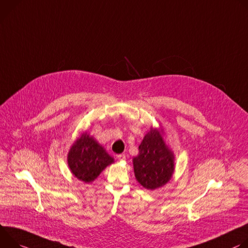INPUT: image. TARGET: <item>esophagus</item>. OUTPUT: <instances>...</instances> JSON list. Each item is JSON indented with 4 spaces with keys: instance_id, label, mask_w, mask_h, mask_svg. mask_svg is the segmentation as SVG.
<instances>
[{
    "instance_id": "1",
    "label": "esophagus",
    "mask_w": 248,
    "mask_h": 248,
    "mask_svg": "<svg viewBox=\"0 0 248 248\" xmlns=\"http://www.w3.org/2000/svg\"><path fill=\"white\" fill-rule=\"evenodd\" d=\"M117 158L119 160H125L126 159V155L124 154H120V155H117Z\"/></svg>"
}]
</instances>
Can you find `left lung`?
I'll use <instances>...</instances> for the list:
<instances>
[{"instance_id":"left-lung-1","label":"left lung","mask_w":248,"mask_h":248,"mask_svg":"<svg viewBox=\"0 0 248 248\" xmlns=\"http://www.w3.org/2000/svg\"><path fill=\"white\" fill-rule=\"evenodd\" d=\"M133 164L137 180L147 189H156L170 181L174 170L173 155L157 130H151L144 137Z\"/></svg>"}]
</instances>
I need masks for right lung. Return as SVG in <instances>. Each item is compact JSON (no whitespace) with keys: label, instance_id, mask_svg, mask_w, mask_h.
I'll return each instance as SVG.
<instances>
[{"label":"right lung","instance_id":"obj_1","mask_svg":"<svg viewBox=\"0 0 248 248\" xmlns=\"http://www.w3.org/2000/svg\"><path fill=\"white\" fill-rule=\"evenodd\" d=\"M112 162L113 157L87 133L76 141L68 155L71 171L78 179L86 183L93 182Z\"/></svg>","mask_w":248,"mask_h":248}]
</instances>
